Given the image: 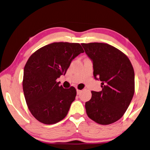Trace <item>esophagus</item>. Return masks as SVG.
<instances>
[{
    "instance_id": "34e87169",
    "label": "esophagus",
    "mask_w": 150,
    "mask_h": 150,
    "mask_svg": "<svg viewBox=\"0 0 150 150\" xmlns=\"http://www.w3.org/2000/svg\"><path fill=\"white\" fill-rule=\"evenodd\" d=\"M81 92H82V91H81V90H78V89H77V95H79V94H80V93H81Z\"/></svg>"
}]
</instances>
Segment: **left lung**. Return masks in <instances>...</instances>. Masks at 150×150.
Returning a JSON list of instances; mask_svg holds the SVG:
<instances>
[{"instance_id":"8db88e82","label":"left lung","mask_w":150,"mask_h":150,"mask_svg":"<svg viewBox=\"0 0 150 150\" xmlns=\"http://www.w3.org/2000/svg\"><path fill=\"white\" fill-rule=\"evenodd\" d=\"M93 63V76L101 81L102 90L92 91L86 102L88 116L101 125L118 121L125 112L134 92V72L128 57L103 43H81Z\"/></svg>"}]
</instances>
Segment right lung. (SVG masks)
<instances>
[{
	"label": "right lung",
	"instance_id": "right-lung-1",
	"mask_svg": "<svg viewBox=\"0 0 150 150\" xmlns=\"http://www.w3.org/2000/svg\"><path fill=\"white\" fill-rule=\"evenodd\" d=\"M84 52L79 43L56 42L40 48L24 67L23 88L31 114L45 124H54L68 113L77 92L64 88L56 80L65 75L71 61Z\"/></svg>",
	"mask_w": 150,
	"mask_h": 150
}]
</instances>
